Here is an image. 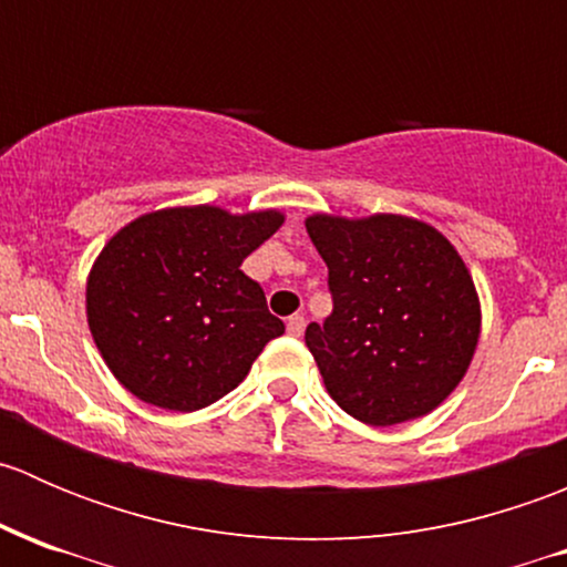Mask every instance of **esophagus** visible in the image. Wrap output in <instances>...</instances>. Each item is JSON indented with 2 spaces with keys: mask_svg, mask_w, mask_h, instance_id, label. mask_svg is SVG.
<instances>
[{
  "mask_svg": "<svg viewBox=\"0 0 567 567\" xmlns=\"http://www.w3.org/2000/svg\"><path fill=\"white\" fill-rule=\"evenodd\" d=\"M285 326H288L290 337H301L305 334V316H299V312H296V316L288 318V323Z\"/></svg>",
  "mask_w": 567,
  "mask_h": 567,
  "instance_id": "esophagus-1",
  "label": "esophagus"
}]
</instances>
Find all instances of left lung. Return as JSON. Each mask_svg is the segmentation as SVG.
<instances>
[{
    "label": "left lung",
    "instance_id": "1",
    "mask_svg": "<svg viewBox=\"0 0 567 567\" xmlns=\"http://www.w3.org/2000/svg\"><path fill=\"white\" fill-rule=\"evenodd\" d=\"M334 310L305 342L326 392L373 427L420 420L450 398L480 340V296L458 249L420 219L312 214Z\"/></svg>",
    "mask_w": 567,
    "mask_h": 567
}]
</instances>
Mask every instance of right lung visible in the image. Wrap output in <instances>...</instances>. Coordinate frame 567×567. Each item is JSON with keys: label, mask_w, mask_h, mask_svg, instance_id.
I'll list each match as a JSON object with an SVG mask.
<instances>
[{"label": "right lung", "mask_w": 567, "mask_h": 567, "mask_svg": "<svg viewBox=\"0 0 567 567\" xmlns=\"http://www.w3.org/2000/svg\"><path fill=\"white\" fill-rule=\"evenodd\" d=\"M282 221L277 208L181 205L120 227L87 277V323L114 379L167 411H199L236 390L285 331L241 271Z\"/></svg>", "instance_id": "add662e5"}]
</instances>
